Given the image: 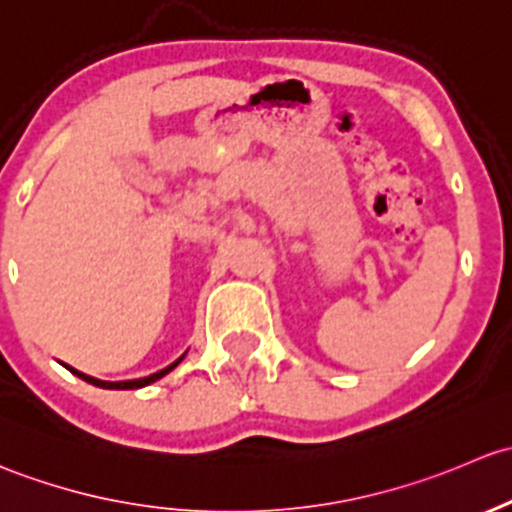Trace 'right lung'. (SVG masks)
I'll list each match as a JSON object with an SVG mask.
<instances>
[{
	"mask_svg": "<svg viewBox=\"0 0 512 512\" xmlns=\"http://www.w3.org/2000/svg\"><path fill=\"white\" fill-rule=\"evenodd\" d=\"M184 360V355L179 357V360H175L172 362L170 367H165V370H160V372H155V374H150V377H142V379H128V382H103V379H96V377H88V374H83V372H78V370H73V367H68L66 365V370H71L73 374H76V377H81V379H86L88 384H96V387H103V389H140V387H147V384H152V382H157V379H162L165 377L167 372H172L175 370V367L179 365V362Z\"/></svg>",
	"mask_w": 512,
	"mask_h": 512,
	"instance_id": "obj_1",
	"label": "right lung"
}]
</instances>
